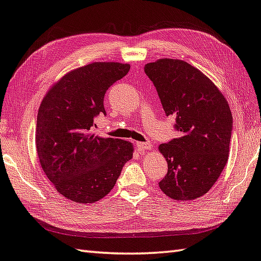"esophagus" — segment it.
<instances>
[{
    "label": "esophagus",
    "mask_w": 261,
    "mask_h": 261,
    "mask_svg": "<svg viewBox=\"0 0 261 261\" xmlns=\"http://www.w3.org/2000/svg\"><path fill=\"white\" fill-rule=\"evenodd\" d=\"M136 146H137V148H138V150L144 151L146 149H149L151 147V144L150 143H137Z\"/></svg>",
    "instance_id": "34e87169"
}]
</instances>
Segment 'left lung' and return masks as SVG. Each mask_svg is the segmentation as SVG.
<instances>
[{"mask_svg":"<svg viewBox=\"0 0 261 261\" xmlns=\"http://www.w3.org/2000/svg\"><path fill=\"white\" fill-rule=\"evenodd\" d=\"M165 115L176 120L178 137L161 144L168 173L159 182L179 201L201 197L219 178L229 155L233 116L225 97L186 61L160 59L145 65Z\"/></svg>","mask_w":261,"mask_h":261,"instance_id":"left-lung-1","label":"left lung"}]
</instances>
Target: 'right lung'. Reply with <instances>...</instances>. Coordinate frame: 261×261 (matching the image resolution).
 Listing matches in <instances>:
<instances>
[{"label": "right lung", "mask_w": 261, "mask_h": 261, "mask_svg": "<svg viewBox=\"0 0 261 261\" xmlns=\"http://www.w3.org/2000/svg\"><path fill=\"white\" fill-rule=\"evenodd\" d=\"M129 69L127 64H89L66 74L42 100L37 155L46 177L68 200L93 203L106 196L132 159L129 141L100 138L90 131L94 118L106 115V91Z\"/></svg>", "instance_id": "right-lung-1"}]
</instances>
